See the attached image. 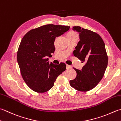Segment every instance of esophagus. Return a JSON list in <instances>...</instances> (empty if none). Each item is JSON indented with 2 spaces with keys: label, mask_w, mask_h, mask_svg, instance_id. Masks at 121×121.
<instances>
[{
  "label": "esophagus",
  "mask_w": 121,
  "mask_h": 121,
  "mask_svg": "<svg viewBox=\"0 0 121 121\" xmlns=\"http://www.w3.org/2000/svg\"><path fill=\"white\" fill-rule=\"evenodd\" d=\"M71 68H72L71 66L67 65V69H71Z\"/></svg>",
  "instance_id": "esophagus-1"
}]
</instances>
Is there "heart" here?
<instances>
[{
    "mask_svg": "<svg viewBox=\"0 0 121 121\" xmlns=\"http://www.w3.org/2000/svg\"><path fill=\"white\" fill-rule=\"evenodd\" d=\"M67 37H76L78 38V35L76 34V33H75L73 31H70L68 34Z\"/></svg>",
    "mask_w": 121,
    "mask_h": 121,
    "instance_id": "1",
    "label": "heart"
}]
</instances>
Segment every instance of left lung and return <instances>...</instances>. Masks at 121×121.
I'll list each match as a JSON object with an SVG mask.
<instances>
[{
	"label": "left lung",
	"mask_w": 121,
	"mask_h": 121,
	"mask_svg": "<svg viewBox=\"0 0 121 121\" xmlns=\"http://www.w3.org/2000/svg\"><path fill=\"white\" fill-rule=\"evenodd\" d=\"M72 30L79 33L80 39L73 54L86 64L81 70L73 68L77 77L70 80V84L78 91H88L100 82L107 68L105 44L100 35L91 30L79 26L73 27Z\"/></svg>",
	"instance_id": "obj_1"
}]
</instances>
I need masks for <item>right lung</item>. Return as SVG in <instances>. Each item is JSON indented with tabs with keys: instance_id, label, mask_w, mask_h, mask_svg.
Returning <instances> with one entry per match:
<instances>
[{
	"instance_id": "right-lung-1",
	"label": "right lung",
	"mask_w": 121,
	"mask_h": 121,
	"mask_svg": "<svg viewBox=\"0 0 121 121\" xmlns=\"http://www.w3.org/2000/svg\"><path fill=\"white\" fill-rule=\"evenodd\" d=\"M70 27L52 24L30 30L23 37L17 52L21 75L32 90L43 93L50 90L59 75L66 69L64 63H49L47 57L55 51L56 37L68 31Z\"/></svg>"
}]
</instances>
